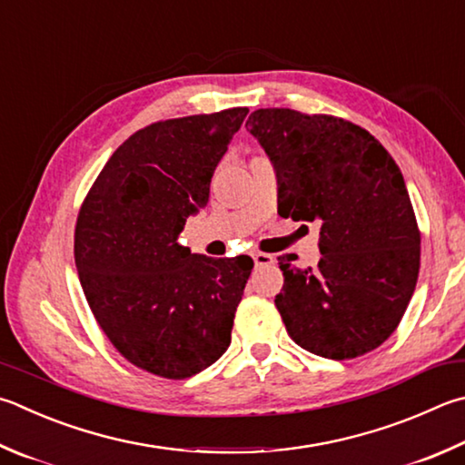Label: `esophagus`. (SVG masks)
<instances>
[{
	"instance_id": "esophagus-1",
	"label": "esophagus",
	"mask_w": 465,
	"mask_h": 465,
	"mask_svg": "<svg viewBox=\"0 0 465 465\" xmlns=\"http://www.w3.org/2000/svg\"><path fill=\"white\" fill-rule=\"evenodd\" d=\"M252 258H254L256 266H268V264H272V262H274V258L270 254H264V252H254Z\"/></svg>"
}]
</instances>
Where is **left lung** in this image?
<instances>
[{"label":"left lung","instance_id":"8db88e82","mask_svg":"<svg viewBox=\"0 0 465 465\" xmlns=\"http://www.w3.org/2000/svg\"><path fill=\"white\" fill-rule=\"evenodd\" d=\"M248 132L274 164L278 215L319 222L315 268L278 258L274 305L292 341L315 356L351 360L399 327L415 292L420 232L401 168L360 125L294 109H256Z\"/></svg>","mask_w":465,"mask_h":465}]
</instances>
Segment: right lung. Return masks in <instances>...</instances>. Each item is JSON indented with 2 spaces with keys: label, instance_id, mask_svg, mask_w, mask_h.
I'll return each instance as SVG.
<instances>
[{
  "label": "right lung",
  "instance_id": "add662e5",
  "mask_svg": "<svg viewBox=\"0 0 465 465\" xmlns=\"http://www.w3.org/2000/svg\"><path fill=\"white\" fill-rule=\"evenodd\" d=\"M248 107L156 122L124 142L83 201L74 264L114 348L140 370L183 380L223 356L250 256L209 258L179 243L209 201L215 166Z\"/></svg>",
  "mask_w": 465,
  "mask_h": 465
}]
</instances>
